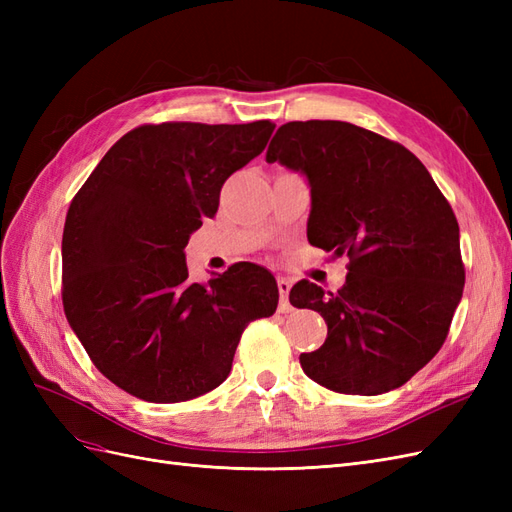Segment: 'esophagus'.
I'll return each instance as SVG.
<instances>
[{
  "mask_svg": "<svg viewBox=\"0 0 512 512\" xmlns=\"http://www.w3.org/2000/svg\"><path fill=\"white\" fill-rule=\"evenodd\" d=\"M290 288H292V284H290V280H286V277H277V290H280V309L282 312H290V303H288V294H290Z\"/></svg>",
  "mask_w": 512,
  "mask_h": 512,
  "instance_id": "34e87169",
  "label": "esophagus"
}]
</instances>
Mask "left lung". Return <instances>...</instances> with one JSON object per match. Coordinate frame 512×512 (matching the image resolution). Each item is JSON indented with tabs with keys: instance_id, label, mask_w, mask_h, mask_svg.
I'll return each instance as SVG.
<instances>
[{
	"instance_id": "left-lung-1",
	"label": "left lung",
	"mask_w": 512,
	"mask_h": 512,
	"mask_svg": "<svg viewBox=\"0 0 512 512\" xmlns=\"http://www.w3.org/2000/svg\"><path fill=\"white\" fill-rule=\"evenodd\" d=\"M267 162L307 177V241L350 258L337 292L290 290L329 329L303 371L335 393L399 389L442 348L466 284L451 205L412 151L346 121L284 123Z\"/></svg>"
}]
</instances>
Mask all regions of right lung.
<instances>
[{
	"instance_id": "1",
	"label": "right lung",
	"mask_w": 512,
	"mask_h": 512,
	"mask_svg": "<svg viewBox=\"0 0 512 512\" xmlns=\"http://www.w3.org/2000/svg\"><path fill=\"white\" fill-rule=\"evenodd\" d=\"M275 130L168 121L123 134L72 198L61 239V299L89 359L151 404L220 386L241 333L275 314V277L237 262L192 284L185 245L220 205L224 181L260 156Z\"/></svg>"
}]
</instances>
